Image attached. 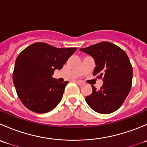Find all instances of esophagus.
Instances as JSON below:
<instances>
[{"mask_svg": "<svg viewBox=\"0 0 147 147\" xmlns=\"http://www.w3.org/2000/svg\"><path fill=\"white\" fill-rule=\"evenodd\" d=\"M76 82L78 83V84H79V85H80V86L84 85V82H83L82 81H80V80H77Z\"/></svg>", "mask_w": 147, "mask_h": 147, "instance_id": "34e87169", "label": "esophagus"}]
</instances>
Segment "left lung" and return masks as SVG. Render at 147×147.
Masks as SVG:
<instances>
[{"label": "left lung", "instance_id": "obj_1", "mask_svg": "<svg viewBox=\"0 0 147 147\" xmlns=\"http://www.w3.org/2000/svg\"><path fill=\"white\" fill-rule=\"evenodd\" d=\"M90 55L96 67L93 75L103 79L100 90L92 87V93L85 101L94 111L100 114H110L118 109L129 93L132 82V67L125 52L117 45L101 42L80 48Z\"/></svg>", "mask_w": 147, "mask_h": 147}]
</instances>
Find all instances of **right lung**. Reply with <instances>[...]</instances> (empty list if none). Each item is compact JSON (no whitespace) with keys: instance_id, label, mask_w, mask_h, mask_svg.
<instances>
[{"instance_id":"right-lung-1","label":"right lung","mask_w":147,"mask_h":147,"mask_svg":"<svg viewBox=\"0 0 147 147\" xmlns=\"http://www.w3.org/2000/svg\"><path fill=\"white\" fill-rule=\"evenodd\" d=\"M76 47L57 48L45 42H35L23 50L16 58L13 80L22 103L36 113L53 110L63 98L68 82L53 78Z\"/></svg>"}]
</instances>
